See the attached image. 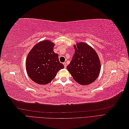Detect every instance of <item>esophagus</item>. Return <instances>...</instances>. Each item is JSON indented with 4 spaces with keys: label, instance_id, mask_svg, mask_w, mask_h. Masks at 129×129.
Wrapping results in <instances>:
<instances>
[{
    "label": "esophagus",
    "instance_id": "1",
    "mask_svg": "<svg viewBox=\"0 0 129 129\" xmlns=\"http://www.w3.org/2000/svg\"><path fill=\"white\" fill-rule=\"evenodd\" d=\"M63 65H64V68H66V67H67V63H66V62H64V63H63Z\"/></svg>",
    "mask_w": 129,
    "mask_h": 129
}]
</instances>
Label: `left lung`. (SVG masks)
Masks as SVG:
<instances>
[{"mask_svg":"<svg viewBox=\"0 0 129 129\" xmlns=\"http://www.w3.org/2000/svg\"><path fill=\"white\" fill-rule=\"evenodd\" d=\"M75 53L67 67L73 79L81 85H88L99 77L101 62L92 47L83 42L74 45Z\"/></svg>","mask_w":129,"mask_h":129,"instance_id":"1","label":"left lung"}]
</instances>
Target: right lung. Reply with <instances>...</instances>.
<instances>
[{
  "mask_svg": "<svg viewBox=\"0 0 129 129\" xmlns=\"http://www.w3.org/2000/svg\"><path fill=\"white\" fill-rule=\"evenodd\" d=\"M55 44L48 40L35 45L27 55L26 69L27 75L34 82L47 84L51 82L60 70L64 68L58 55L54 52Z\"/></svg>",
  "mask_w": 129,
  "mask_h": 129,
  "instance_id": "add662e5",
  "label": "right lung"
}]
</instances>
